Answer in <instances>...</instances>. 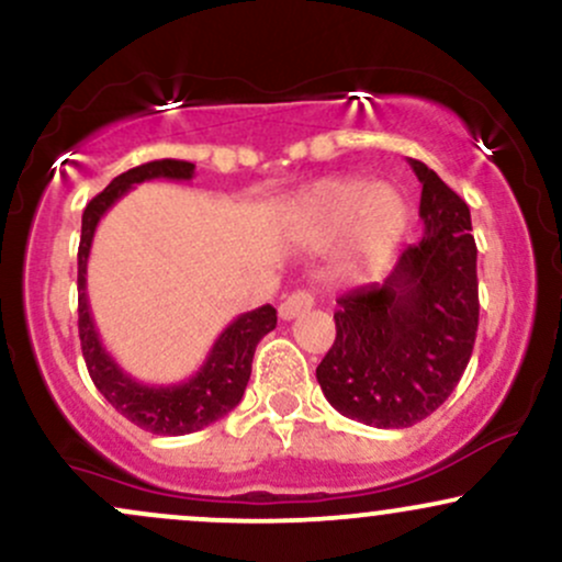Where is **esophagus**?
<instances>
[{
    "mask_svg": "<svg viewBox=\"0 0 562 562\" xmlns=\"http://www.w3.org/2000/svg\"><path fill=\"white\" fill-rule=\"evenodd\" d=\"M312 306H314L312 290H295V293H290L288 299L280 303V308H277V312H280V319H295L299 314L308 312Z\"/></svg>",
    "mask_w": 562,
    "mask_h": 562,
    "instance_id": "1",
    "label": "esophagus"
}]
</instances>
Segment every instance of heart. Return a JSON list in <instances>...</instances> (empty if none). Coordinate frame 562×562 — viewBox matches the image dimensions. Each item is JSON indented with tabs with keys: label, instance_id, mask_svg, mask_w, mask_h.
I'll return each mask as SVG.
<instances>
[{
	"label": "heart",
	"instance_id": "heart-1",
	"mask_svg": "<svg viewBox=\"0 0 562 562\" xmlns=\"http://www.w3.org/2000/svg\"><path fill=\"white\" fill-rule=\"evenodd\" d=\"M409 209L396 187H370L362 179H327L301 200L295 229L308 243L325 245L351 232L364 259L389 254L404 235Z\"/></svg>",
	"mask_w": 562,
	"mask_h": 562
}]
</instances>
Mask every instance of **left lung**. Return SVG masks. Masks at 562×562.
<instances>
[{
	"label": "left lung",
	"mask_w": 562,
	"mask_h": 562,
	"mask_svg": "<svg viewBox=\"0 0 562 562\" xmlns=\"http://www.w3.org/2000/svg\"><path fill=\"white\" fill-rule=\"evenodd\" d=\"M409 166L423 184V240L385 282L340 295L335 344L317 367L327 402L375 428H409L434 415L460 383L479 330L468 203L420 160Z\"/></svg>",
	"instance_id": "1"
}]
</instances>
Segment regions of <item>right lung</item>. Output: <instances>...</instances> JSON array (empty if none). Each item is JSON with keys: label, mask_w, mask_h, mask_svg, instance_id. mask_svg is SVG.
Returning <instances> with one entry per match:
<instances>
[{"label": "right lung", "mask_w": 562, "mask_h": 562, "mask_svg": "<svg viewBox=\"0 0 562 562\" xmlns=\"http://www.w3.org/2000/svg\"><path fill=\"white\" fill-rule=\"evenodd\" d=\"M192 173H195V164H187V160L164 158L142 164L137 169H128L121 177H115L100 195L89 200L81 216L79 338L83 362H87L97 391L111 402V406H115L128 423L156 436L195 434V430L222 420L227 412L235 409L250 380L256 346L277 325V312L269 303L240 314L232 325L224 327V333L218 335L195 375L173 385L139 383L121 370L119 362L102 346L87 299V263L97 224L115 200L124 198L134 184L150 182V179H184L187 182V179H192Z\"/></svg>", "instance_id": "right-lung-1"}]
</instances>
